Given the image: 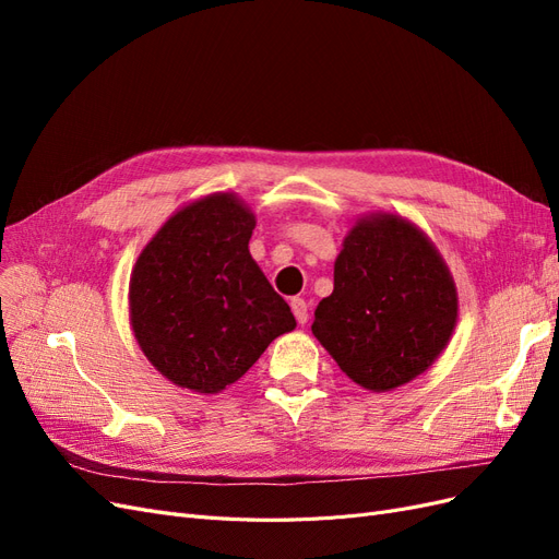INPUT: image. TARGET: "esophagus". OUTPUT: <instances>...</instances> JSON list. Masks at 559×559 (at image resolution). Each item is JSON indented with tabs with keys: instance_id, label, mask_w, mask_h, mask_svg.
Wrapping results in <instances>:
<instances>
[{
	"instance_id": "34e87169",
	"label": "esophagus",
	"mask_w": 559,
	"mask_h": 559,
	"mask_svg": "<svg viewBox=\"0 0 559 559\" xmlns=\"http://www.w3.org/2000/svg\"><path fill=\"white\" fill-rule=\"evenodd\" d=\"M289 306H292V310H294V314H296L298 324H308V317H310V314H308V302L296 296V298H292Z\"/></svg>"
}]
</instances>
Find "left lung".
Returning a JSON list of instances; mask_svg holds the SVG:
<instances>
[{
	"mask_svg": "<svg viewBox=\"0 0 559 559\" xmlns=\"http://www.w3.org/2000/svg\"><path fill=\"white\" fill-rule=\"evenodd\" d=\"M454 321V282L433 245L401 216L376 214L345 238L312 333L354 382L389 392L425 373Z\"/></svg>",
	"mask_w": 559,
	"mask_h": 559,
	"instance_id": "8db88e82",
	"label": "left lung"
}]
</instances>
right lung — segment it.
<instances>
[{
    "label": "right lung",
    "instance_id": "add662e5",
    "mask_svg": "<svg viewBox=\"0 0 559 559\" xmlns=\"http://www.w3.org/2000/svg\"><path fill=\"white\" fill-rule=\"evenodd\" d=\"M253 214L230 193L177 212L130 280L134 337L179 386L216 394L240 380L296 319L249 253Z\"/></svg>",
    "mask_w": 559,
    "mask_h": 559
}]
</instances>
